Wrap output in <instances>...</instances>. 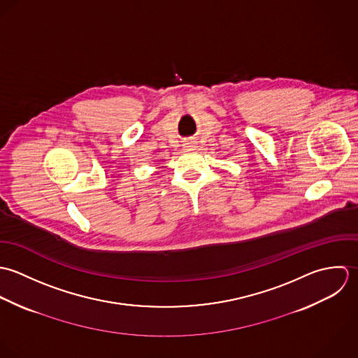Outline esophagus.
I'll return each instance as SVG.
<instances>
[{"mask_svg":"<svg viewBox=\"0 0 358 358\" xmlns=\"http://www.w3.org/2000/svg\"><path fill=\"white\" fill-rule=\"evenodd\" d=\"M196 146L194 143H184V150H194Z\"/></svg>","mask_w":358,"mask_h":358,"instance_id":"1","label":"esophagus"}]
</instances>
